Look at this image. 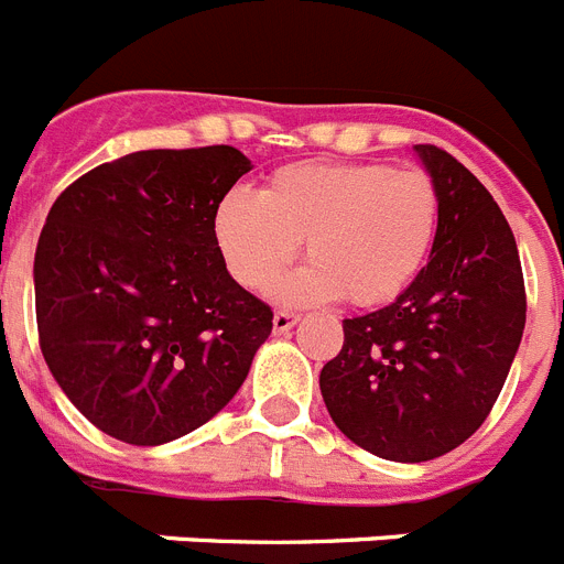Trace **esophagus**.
Here are the masks:
<instances>
[{
	"label": "esophagus",
	"mask_w": 564,
	"mask_h": 564,
	"mask_svg": "<svg viewBox=\"0 0 564 564\" xmlns=\"http://www.w3.org/2000/svg\"><path fill=\"white\" fill-rule=\"evenodd\" d=\"M296 322H300V316L291 314V311H276V314H273V334L276 336L288 334Z\"/></svg>",
	"instance_id": "1"
}]
</instances>
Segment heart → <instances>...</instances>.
<instances>
[{"label":"heart","instance_id":"b5f03b06","mask_svg":"<svg viewBox=\"0 0 564 564\" xmlns=\"http://www.w3.org/2000/svg\"><path fill=\"white\" fill-rule=\"evenodd\" d=\"M440 230V191L425 171L391 165L279 167L259 196L228 194L214 214V242L230 276L262 291L293 262H311L276 285L296 305L345 296L356 307L393 302L425 268Z\"/></svg>","mask_w":564,"mask_h":564}]
</instances>
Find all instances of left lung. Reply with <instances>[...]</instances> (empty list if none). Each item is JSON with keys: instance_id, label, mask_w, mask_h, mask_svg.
<instances>
[{"instance_id": "left-lung-1", "label": "left lung", "mask_w": 564, "mask_h": 564, "mask_svg": "<svg viewBox=\"0 0 564 564\" xmlns=\"http://www.w3.org/2000/svg\"><path fill=\"white\" fill-rule=\"evenodd\" d=\"M440 191L431 259L388 307L341 322L322 399L350 442L391 462H427L488 420L524 330L513 230L488 187L436 144H416Z\"/></svg>"}]
</instances>
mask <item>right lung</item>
<instances>
[{
	"label": "right lung",
	"mask_w": 564,
	"mask_h": 564,
	"mask_svg": "<svg viewBox=\"0 0 564 564\" xmlns=\"http://www.w3.org/2000/svg\"><path fill=\"white\" fill-rule=\"evenodd\" d=\"M248 171L230 144L137 151L53 202L33 259L40 348L113 440L165 445L205 425L271 336L273 311L214 242L216 205Z\"/></svg>",
	"instance_id": "add662e5"
}]
</instances>
